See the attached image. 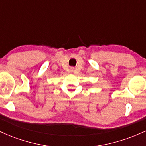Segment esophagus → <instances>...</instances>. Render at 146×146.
Instances as JSON below:
<instances>
[{
	"mask_svg": "<svg viewBox=\"0 0 146 146\" xmlns=\"http://www.w3.org/2000/svg\"><path fill=\"white\" fill-rule=\"evenodd\" d=\"M71 71H73V68H71Z\"/></svg>",
	"mask_w": 146,
	"mask_h": 146,
	"instance_id": "1",
	"label": "esophagus"
}]
</instances>
